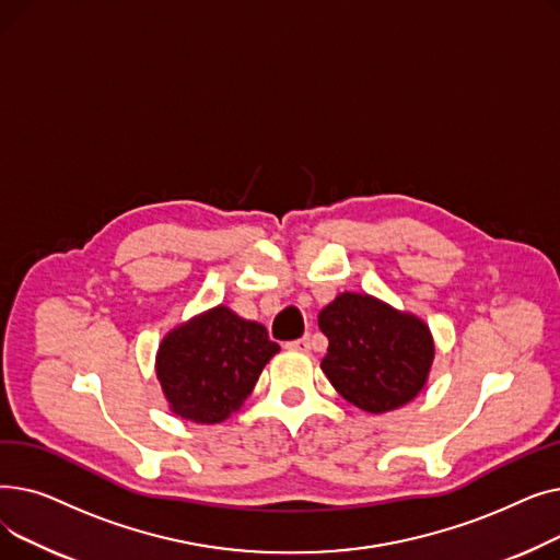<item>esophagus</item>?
I'll return each instance as SVG.
<instances>
[{
  "label": "esophagus",
  "instance_id": "esophagus-1",
  "mask_svg": "<svg viewBox=\"0 0 560 560\" xmlns=\"http://www.w3.org/2000/svg\"><path fill=\"white\" fill-rule=\"evenodd\" d=\"M285 347L292 349V351H308V349H311V340H308V336H304V338H300V340L288 342Z\"/></svg>",
  "mask_w": 560,
  "mask_h": 560
}]
</instances>
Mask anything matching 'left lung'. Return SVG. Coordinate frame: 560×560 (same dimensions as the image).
<instances>
[{
	"mask_svg": "<svg viewBox=\"0 0 560 560\" xmlns=\"http://www.w3.org/2000/svg\"><path fill=\"white\" fill-rule=\"evenodd\" d=\"M317 325L329 338L319 368L349 404L388 413L424 388L435 349L420 317L342 292L319 311Z\"/></svg>",
	"mask_w": 560,
	"mask_h": 560,
	"instance_id": "8db88e82",
	"label": "left lung"
}]
</instances>
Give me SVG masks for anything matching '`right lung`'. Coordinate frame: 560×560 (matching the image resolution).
Segmentation results:
<instances>
[{"label":"right lung","instance_id":"add662e5","mask_svg":"<svg viewBox=\"0 0 560 560\" xmlns=\"http://www.w3.org/2000/svg\"><path fill=\"white\" fill-rule=\"evenodd\" d=\"M277 351L258 322L215 306L163 338L156 376L174 416L218 424L243 406Z\"/></svg>","mask_w":560,"mask_h":560}]
</instances>
